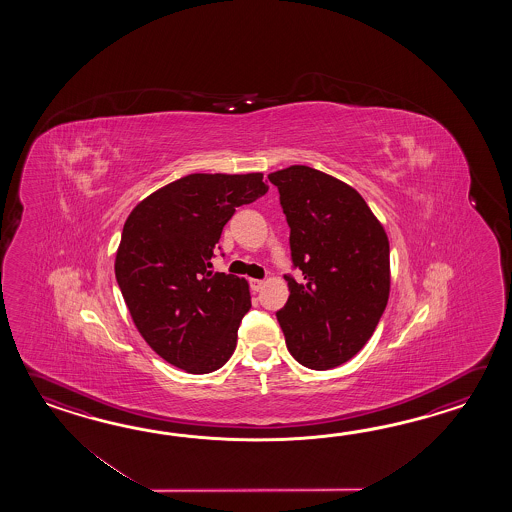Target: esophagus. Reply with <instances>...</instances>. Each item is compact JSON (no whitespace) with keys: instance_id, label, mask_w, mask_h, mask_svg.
Masks as SVG:
<instances>
[{"instance_id":"obj_1","label":"esophagus","mask_w":512,"mask_h":512,"mask_svg":"<svg viewBox=\"0 0 512 512\" xmlns=\"http://www.w3.org/2000/svg\"><path fill=\"white\" fill-rule=\"evenodd\" d=\"M263 285H265V282H263V280H254V278H252L251 289L252 291H254V293H258V291H261V287H263Z\"/></svg>"}]
</instances>
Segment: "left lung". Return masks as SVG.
<instances>
[{"label": "left lung", "mask_w": 512, "mask_h": 512, "mask_svg": "<svg viewBox=\"0 0 512 512\" xmlns=\"http://www.w3.org/2000/svg\"><path fill=\"white\" fill-rule=\"evenodd\" d=\"M291 227V256L304 282L285 276L276 313L289 353L309 370H331L370 340L390 296V241L359 192L304 164L269 174Z\"/></svg>", "instance_id": "8db88e82"}]
</instances>
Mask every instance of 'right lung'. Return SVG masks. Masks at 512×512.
Here are the masks:
<instances>
[{
	"instance_id": "add662e5",
	"label": "right lung",
	"mask_w": 512,
	"mask_h": 512,
	"mask_svg": "<svg viewBox=\"0 0 512 512\" xmlns=\"http://www.w3.org/2000/svg\"><path fill=\"white\" fill-rule=\"evenodd\" d=\"M263 174H190L133 208L115 276L146 344L186 373L216 371L232 357L251 309L249 282L210 271L221 230L236 208L263 196Z\"/></svg>"
}]
</instances>
